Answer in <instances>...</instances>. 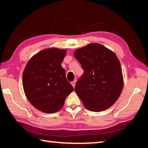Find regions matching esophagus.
Masks as SVG:
<instances>
[{
  "label": "esophagus",
  "instance_id": "obj_1",
  "mask_svg": "<svg viewBox=\"0 0 148 148\" xmlns=\"http://www.w3.org/2000/svg\"><path fill=\"white\" fill-rule=\"evenodd\" d=\"M76 79H74V81L71 83L72 85V86H73V87H74L75 86H76Z\"/></svg>",
  "mask_w": 148,
  "mask_h": 148
}]
</instances>
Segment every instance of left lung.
Returning a JSON list of instances; mask_svg holds the SVG:
<instances>
[{
  "instance_id": "8db88e82",
  "label": "left lung",
  "mask_w": 148,
  "mask_h": 148,
  "mask_svg": "<svg viewBox=\"0 0 148 148\" xmlns=\"http://www.w3.org/2000/svg\"><path fill=\"white\" fill-rule=\"evenodd\" d=\"M74 55L84 71L75 86L84 106L92 112L109 108L118 99L124 84L116 55L98 43L77 49Z\"/></svg>"
}]
</instances>
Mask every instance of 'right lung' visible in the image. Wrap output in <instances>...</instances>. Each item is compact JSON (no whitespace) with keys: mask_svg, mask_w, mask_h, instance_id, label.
<instances>
[{"mask_svg":"<svg viewBox=\"0 0 148 148\" xmlns=\"http://www.w3.org/2000/svg\"><path fill=\"white\" fill-rule=\"evenodd\" d=\"M66 53L65 49H44L29 60L23 71L25 96L32 106L44 113L58 112L74 91L61 66Z\"/></svg>","mask_w":148,"mask_h":148,"instance_id":"1","label":"right lung"}]
</instances>
